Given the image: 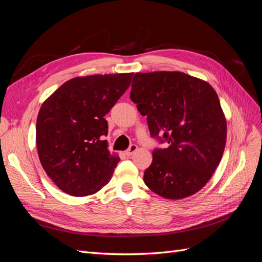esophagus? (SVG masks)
<instances>
[{
  "mask_svg": "<svg viewBox=\"0 0 262 262\" xmlns=\"http://www.w3.org/2000/svg\"><path fill=\"white\" fill-rule=\"evenodd\" d=\"M138 150V146L136 145V144H132L128 149L125 150L124 152V155H126V156H131V155H133L134 153H136Z\"/></svg>",
  "mask_w": 262,
  "mask_h": 262,
  "instance_id": "1",
  "label": "esophagus"
}]
</instances>
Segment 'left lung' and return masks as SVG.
Masks as SVG:
<instances>
[{
    "instance_id": "1",
    "label": "left lung",
    "mask_w": 262,
    "mask_h": 262,
    "mask_svg": "<svg viewBox=\"0 0 262 262\" xmlns=\"http://www.w3.org/2000/svg\"><path fill=\"white\" fill-rule=\"evenodd\" d=\"M130 98L146 116L150 137L166 148L153 150L145 185L166 199L194 194L212 177L223 156L226 119L217 94L182 72L136 73Z\"/></svg>"
}]
</instances>
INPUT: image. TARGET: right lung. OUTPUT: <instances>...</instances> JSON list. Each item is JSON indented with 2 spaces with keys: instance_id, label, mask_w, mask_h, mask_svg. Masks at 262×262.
<instances>
[{
  "instance_id": "right-lung-1",
  "label": "right lung",
  "mask_w": 262,
  "mask_h": 262,
  "mask_svg": "<svg viewBox=\"0 0 262 262\" xmlns=\"http://www.w3.org/2000/svg\"><path fill=\"white\" fill-rule=\"evenodd\" d=\"M133 73L75 77L61 85L39 110V160L63 192L90 195L107 185L120 161L110 154L104 118L128 90Z\"/></svg>"
}]
</instances>
